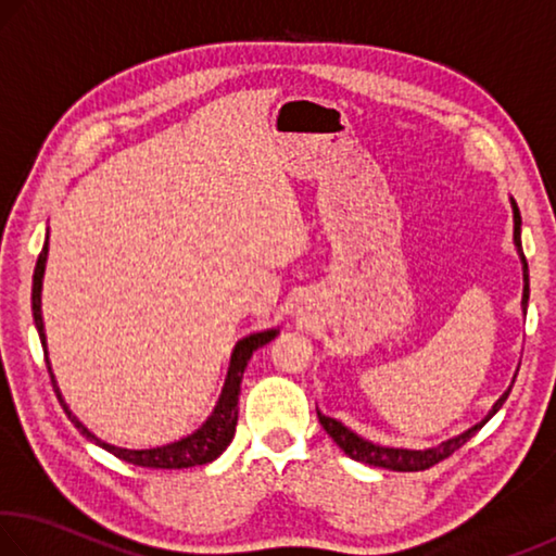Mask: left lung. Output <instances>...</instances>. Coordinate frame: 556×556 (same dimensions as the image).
<instances>
[{
  "mask_svg": "<svg viewBox=\"0 0 556 556\" xmlns=\"http://www.w3.org/2000/svg\"><path fill=\"white\" fill-rule=\"evenodd\" d=\"M510 205H513V223H515L513 225V240H515L517 255H520V262H522V281H525V287H522V314H527V301H530V269H527V260H525L522 240H520L522 218H520V211H517L515 199H510ZM507 394H510V390L503 392L501 397H497V402L493 404L491 412H488L485 417L478 421V425L466 429L464 434H458L454 439L441 441L439 446H431V448H394V446L372 444V441L363 439L361 434H355L353 429H348L343 421H338L333 417H326L324 412H318V407H316V414H318V421H321V427L326 429V434L331 437L336 444L343 448V454L351 456L353 460H361V464H368V466L390 468V470H425V468H431L434 464H439V460H444L446 456L454 454V451L464 446L468 439H473L478 431H481L488 425V421L495 417L497 409L503 407Z\"/></svg>",
  "mask_w": 556,
  "mask_h": 556,
  "instance_id": "obj_1",
  "label": "left lung"
}]
</instances>
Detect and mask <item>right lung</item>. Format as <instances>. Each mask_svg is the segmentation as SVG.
Returning <instances> with one entry per match:
<instances>
[{
  "label": "right lung",
  "instance_id": "add662e5",
  "mask_svg": "<svg viewBox=\"0 0 556 556\" xmlns=\"http://www.w3.org/2000/svg\"><path fill=\"white\" fill-rule=\"evenodd\" d=\"M46 260H49V232H46V242L39 260H36V269H34V287H31V312H34V324L36 331H39L41 345H43V355H46V365H49L51 372V382L55 390V397H59L63 412L68 414V419L73 421L78 431L86 439H90L92 444L102 446L110 454H115L117 458L127 460V464L135 466H144V468H191V466H203L211 464V460L218 458L225 448L230 446V441L235 437V425H238V400H240V382H242V372L248 368V361L257 348L267 345L271 338L279 333V328H267V331H257L240 338L232 348L230 355V365H228V375H225V384L220 390V397L215 402L213 412L208 414V419L193 431L178 441H172L166 446H154V448H122L115 444H108V441L98 439L92 431L83 425V421L75 417L71 412L68 404H65L63 394L55 384V375L51 370V361H49V351H46V331H43V316H41V291H43V271H46Z\"/></svg>",
  "mask_w": 556,
  "mask_h": 556
}]
</instances>
